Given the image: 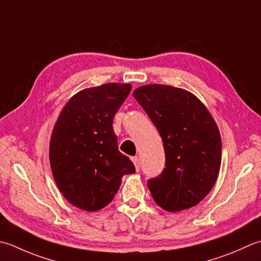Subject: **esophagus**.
Instances as JSON below:
<instances>
[{"label": "esophagus", "mask_w": 261, "mask_h": 261, "mask_svg": "<svg viewBox=\"0 0 261 261\" xmlns=\"http://www.w3.org/2000/svg\"><path fill=\"white\" fill-rule=\"evenodd\" d=\"M131 160H132V162H134V164H135V166L137 168V171H139L140 170V160H139V157L135 156V157H132Z\"/></svg>", "instance_id": "obj_1"}]
</instances>
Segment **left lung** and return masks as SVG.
<instances>
[{
	"mask_svg": "<svg viewBox=\"0 0 261 261\" xmlns=\"http://www.w3.org/2000/svg\"><path fill=\"white\" fill-rule=\"evenodd\" d=\"M134 97L164 145V170L147 183L155 202L172 213L198 205L221 167L222 140L213 116L196 96L172 86H142Z\"/></svg>",
	"mask_w": 261,
	"mask_h": 261,
	"instance_id": "obj_1",
	"label": "left lung"
}]
</instances>
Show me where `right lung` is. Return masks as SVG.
<instances>
[{
  "instance_id": "1",
  "label": "right lung",
  "mask_w": 261,
  "mask_h": 261,
  "mask_svg": "<svg viewBox=\"0 0 261 261\" xmlns=\"http://www.w3.org/2000/svg\"><path fill=\"white\" fill-rule=\"evenodd\" d=\"M131 91L129 84H105L80 91L61 112L52 132L49 162L65 199L87 212L113 200L125 174L136 167L117 148L114 115Z\"/></svg>"
}]
</instances>
